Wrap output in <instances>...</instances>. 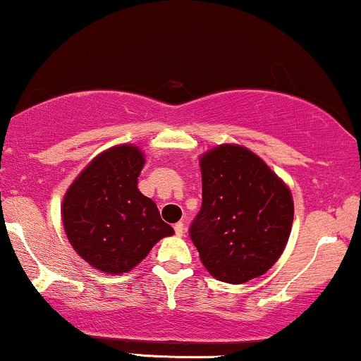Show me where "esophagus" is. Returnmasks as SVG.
Here are the masks:
<instances>
[{"label":"esophagus","instance_id":"obj_1","mask_svg":"<svg viewBox=\"0 0 361 361\" xmlns=\"http://www.w3.org/2000/svg\"><path fill=\"white\" fill-rule=\"evenodd\" d=\"M173 230H176V235L177 237H182V235L185 233V226L182 221H179V224H176V226H173Z\"/></svg>","mask_w":361,"mask_h":361}]
</instances>
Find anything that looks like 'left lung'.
<instances>
[{"label":"left lung","instance_id":"1","mask_svg":"<svg viewBox=\"0 0 361 361\" xmlns=\"http://www.w3.org/2000/svg\"><path fill=\"white\" fill-rule=\"evenodd\" d=\"M202 204L191 225L201 262L218 281L262 276L285 250L293 196L261 157L240 145H218L200 157Z\"/></svg>","mask_w":361,"mask_h":361}]
</instances>
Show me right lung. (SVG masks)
Listing matches in <instances>:
<instances>
[{"mask_svg": "<svg viewBox=\"0 0 361 361\" xmlns=\"http://www.w3.org/2000/svg\"><path fill=\"white\" fill-rule=\"evenodd\" d=\"M145 155L135 145L99 153L68 188L61 204L64 232L92 268L123 274L140 264L173 228L137 189Z\"/></svg>", "mask_w": 361, "mask_h": 361, "instance_id": "right-lung-1", "label": "right lung"}]
</instances>
